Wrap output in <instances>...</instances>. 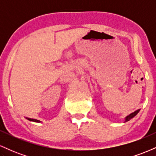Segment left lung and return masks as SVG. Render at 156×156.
Masks as SVG:
<instances>
[{
  "label": "left lung",
  "mask_w": 156,
  "mask_h": 156,
  "mask_svg": "<svg viewBox=\"0 0 156 156\" xmlns=\"http://www.w3.org/2000/svg\"><path fill=\"white\" fill-rule=\"evenodd\" d=\"M139 111H140V109H138V110L135 111V112H134L131 113V114H130L129 115H128V116H127V117L125 118V122H125L129 121L130 119H131L132 118H133L134 117H135L136 115V114H138V113L139 112Z\"/></svg>",
  "instance_id": "8db88e82"
}]
</instances>
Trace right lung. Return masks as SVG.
<instances>
[{"instance_id":"obj_1","label":"right lung","mask_w":156,"mask_h":156,"mask_svg":"<svg viewBox=\"0 0 156 156\" xmlns=\"http://www.w3.org/2000/svg\"><path fill=\"white\" fill-rule=\"evenodd\" d=\"M26 119L31 122H41L40 120H37V119H31V118H28V117H26Z\"/></svg>"}]
</instances>
